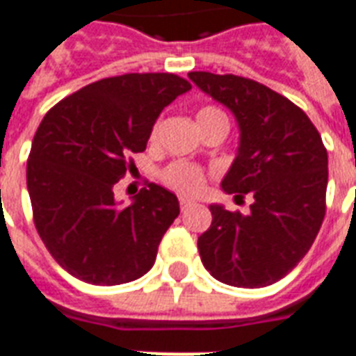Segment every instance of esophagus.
Segmentation results:
<instances>
[{
	"label": "esophagus",
	"instance_id": "1",
	"mask_svg": "<svg viewBox=\"0 0 356 356\" xmlns=\"http://www.w3.org/2000/svg\"><path fill=\"white\" fill-rule=\"evenodd\" d=\"M179 205H181V209H186V207H192V205H194V202L188 198H181L179 200Z\"/></svg>",
	"mask_w": 356,
	"mask_h": 356
}]
</instances>
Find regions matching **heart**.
<instances>
[{
  "instance_id": "1",
  "label": "heart",
  "mask_w": 356,
  "mask_h": 356,
  "mask_svg": "<svg viewBox=\"0 0 356 356\" xmlns=\"http://www.w3.org/2000/svg\"><path fill=\"white\" fill-rule=\"evenodd\" d=\"M196 118H198L200 126L207 124V122H215V120L228 122L225 113L220 111L218 107H213V105L202 107L198 115H196ZM154 131H156V128H154ZM162 181L170 188L181 192V194H196V192L202 191L205 179L202 170L196 168V165L186 164V162H173L162 173Z\"/></svg>"
}]
</instances>
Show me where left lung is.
I'll return each instance as SVG.
<instances>
[{"mask_svg":"<svg viewBox=\"0 0 356 356\" xmlns=\"http://www.w3.org/2000/svg\"><path fill=\"white\" fill-rule=\"evenodd\" d=\"M188 77L238 120V154L222 191L236 200L252 196L245 215L209 205L213 222L198 238L202 262L226 285H273L304 259L323 225L328 183L323 139L298 105L264 84L207 71Z\"/></svg>","mask_w":356,"mask_h":356,"instance_id":"8db88e82","label":"left lung"}]
</instances>
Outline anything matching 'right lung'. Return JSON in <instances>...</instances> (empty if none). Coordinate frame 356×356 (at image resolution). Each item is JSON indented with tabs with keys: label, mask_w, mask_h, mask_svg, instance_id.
I'll return each mask as SVG.
<instances>
[{
	"label": "right lung",
	"mask_w": 356,
	"mask_h": 356,
	"mask_svg": "<svg viewBox=\"0 0 356 356\" xmlns=\"http://www.w3.org/2000/svg\"><path fill=\"white\" fill-rule=\"evenodd\" d=\"M191 88L173 73H126L84 86L41 120L26 170L33 222L73 277L122 285L152 268L177 196L149 183L120 207L113 186L131 152L147 149L162 109Z\"/></svg>",
	"instance_id": "1"
}]
</instances>
